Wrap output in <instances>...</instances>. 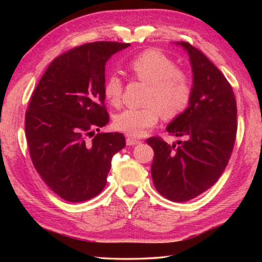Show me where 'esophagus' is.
Instances as JSON below:
<instances>
[{
  "label": "esophagus",
  "instance_id": "1",
  "mask_svg": "<svg viewBox=\"0 0 262 262\" xmlns=\"http://www.w3.org/2000/svg\"><path fill=\"white\" fill-rule=\"evenodd\" d=\"M126 143H127V145H136V144L141 143V142H140L139 140L133 139V137H127V139H126Z\"/></svg>",
  "mask_w": 262,
  "mask_h": 262
}]
</instances>
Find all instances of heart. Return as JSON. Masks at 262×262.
<instances>
[{"mask_svg": "<svg viewBox=\"0 0 262 262\" xmlns=\"http://www.w3.org/2000/svg\"><path fill=\"white\" fill-rule=\"evenodd\" d=\"M133 77L148 84L142 108H127L114 119L118 130L130 137H141L159 120L161 113L167 119L174 118L187 108L193 95L192 77L186 70L177 68L171 57L154 50H147L133 57L128 63ZM122 79L110 75L104 84V96L113 106L121 104Z\"/></svg>", "mask_w": 262, "mask_h": 262, "instance_id": "1", "label": "heart"}]
</instances>
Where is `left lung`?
I'll return each mask as SVG.
<instances>
[{
    "label": "left lung",
    "instance_id": "left-lung-1",
    "mask_svg": "<svg viewBox=\"0 0 262 262\" xmlns=\"http://www.w3.org/2000/svg\"><path fill=\"white\" fill-rule=\"evenodd\" d=\"M177 45L189 55L193 95L166 130L184 141L171 145L156 136L147 143L155 152L151 177L158 193L185 202L209 189L227 167L236 141L237 104L228 79L201 51L188 42Z\"/></svg>",
    "mask_w": 262,
    "mask_h": 262
}]
</instances>
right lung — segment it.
<instances>
[{
    "label": "right lung",
    "instance_id": "right-lung-1",
    "mask_svg": "<svg viewBox=\"0 0 262 262\" xmlns=\"http://www.w3.org/2000/svg\"><path fill=\"white\" fill-rule=\"evenodd\" d=\"M130 43H84L55 57L31 97L25 135L35 170L53 192L83 202L104 189L114 154L125 147L121 133H98L107 125L105 64ZM93 139H91V137Z\"/></svg>",
    "mask_w": 262,
    "mask_h": 262
}]
</instances>
